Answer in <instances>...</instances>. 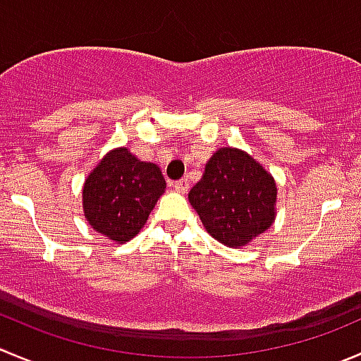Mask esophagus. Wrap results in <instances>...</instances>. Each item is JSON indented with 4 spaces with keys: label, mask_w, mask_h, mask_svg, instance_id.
<instances>
[{
    "label": "esophagus",
    "mask_w": 361,
    "mask_h": 361,
    "mask_svg": "<svg viewBox=\"0 0 361 361\" xmlns=\"http://www.w3.org/2000/svg\"><path fill=\"white\" fill-rule=\"evenodd\" d=\"M171 187H173L174 190H178V192H181V194H185V192L188 190V180H187V178H183V180L173 181V183H171Z\"/></svg>",
    "instance_id": "esophagus-1"
}]
</instances>
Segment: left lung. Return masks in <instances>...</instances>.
I'll return each mask as SVG.
<instances>
[{"label": "left lung", "mask_w": 361, "mask_h": 361, "mask_svg": "<svg viewBox=\"0 0 361 361\" xmlns=\"http://www.w3.org/2000/svg\"><path fill=\"white\" fill-rule=\"evenodd\" d=\"M188 201L215 240L227 247H243L274 224L277 187L271 174L250 155L220 148L206 164Z\"/></svg>", "instance_id": "8db88e82"}]
</instances>
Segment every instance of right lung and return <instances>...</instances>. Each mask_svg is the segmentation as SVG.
<instances>
[{"mask_svg":"<svg viewBox=\"0 0 361 361\" xmlns=\"http://www.w3.org/2000/svg\"><path fill=\"white\" fill-rule=\"evenodd\" d=\"M164 188L159 166L141 162L127 148L113 149L84 183V215L93 229L125 243L142 229Z\"/></svg>","mask_w":361,"mask_h":361,"instance_id":"obj_1","label":"right lung"}]
</instances>
